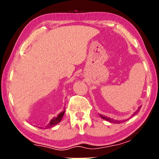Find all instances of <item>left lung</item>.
Here are the masks:
<instances>
[{"label":"left lung","mask_w":159,"mask_h":159,"mask_svg":"<svg viewBox=\"0 0 159 159\" xmlns=\"http://www.w3.org/2000/svg\"><path fill=\"white\" fill-rule=\"evenodd\" d=\"M140 108H141V106H140L138 107V110L136 111L134 113V114L132 115V116H134V115H135V114H138V113L140 111ZM100 116H101V117L102 119H105V120H106V121H109V122H111V123H115V124H119V123H121V122H124V121H125V120H123V121H119V120H115V119H111V118H109V117H107V116H103V115H100Z\"/></svg>","instance_id":"left-lung-1"}]
</instances>
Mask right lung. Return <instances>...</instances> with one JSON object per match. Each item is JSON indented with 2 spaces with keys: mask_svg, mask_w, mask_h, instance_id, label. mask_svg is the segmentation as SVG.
Segmentation results:
<instances>
[{
  "mask_svg": "<svg viewBox=\"0 0 159 159\" xmlns=\"http://www.w3.org/2000/svg\"><path fill=\"white\" fill-rule=\"evenodd\" d=\"M64 113H65V111L64 110L62 112H61L57 116L53 117V118L51 120V121H50V122L48 123V125L47 126H45V129H48V128H51L52 127H53V126L57 125L58 123H59L60 121H61L62 117H63V116H64Z\"/></svg>",
  "mask_w": 159,
  "mask_h": 159,
  "instance_id": "right-lung-1",
  "label": "right lung"
}]
</instances>
